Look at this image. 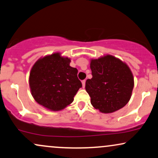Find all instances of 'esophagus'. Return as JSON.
Instances as JSON below:
<instances>
[{"label": "esophagus", "mask_w": 158, "mask_h": 158, "mask_svg": "<svg viewBox=\"0 0 158 158\" xmlns=\"http://www.w3.org/2000/svg\"><path fill=\"white\" fill-rule=\"evenodd\" d=\"M82 85H83V88H84L85 85V80H83L82 81Z\"/></svg>", "instance_id": "obj_1"}]
</instances>
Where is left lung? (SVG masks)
Here are the masks:
<instances>
[{"mask_svg":"<svg viewBox=\"0 0 158 158\" xmlns=\"http://www.w3.org/2000/svg\"><path fill=\"white\" fill-rule=\"evenodd\" d=\"M92 78L85 82L91 103L101 113L110 114L125 106L134 87L133 73L127 64L111 55L90 63Z\"/></svg>","mask_w":158,"mask_h":158,"instance_id":"8db88e82","label":"left lung"}]
</instances>
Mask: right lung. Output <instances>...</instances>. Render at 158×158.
Here are the masks:
<instances>
[{"mask_svg":"<svg viewBox=\"0 0 158 158\" xmlns=\"http://www.w3.org/2000/svg\"><path fill=\"white\" fill-rule=\"evenodd\" d=\"M70 58L55 52L35 62L30 72L29 85L40 106L58 111L73 102L82 83L77 78V69L70 67Z\"/></svg>","mask_w":158,"mask_h":158,"instance_id":"1","label":"right lung"}]
</instances>
